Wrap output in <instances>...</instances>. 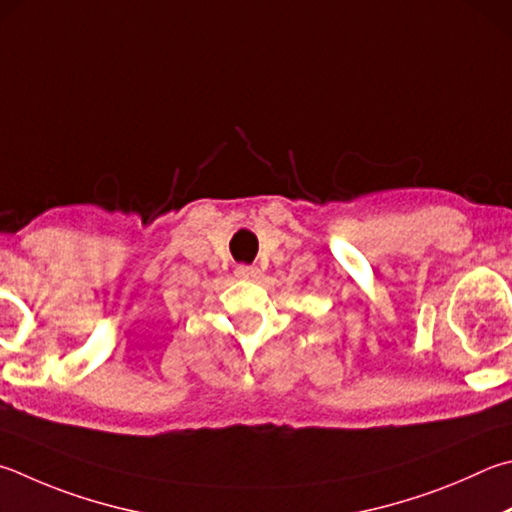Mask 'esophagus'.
Masks as SVG:
<instances>
[{
  "instance_id": "1",
  "label": "esophagus",
  "mask_w": 512,
  "mask_h": 512,
  "mask_svg": "<svg viewBox=\"0 0 512 512\" xmlns=\"http://www.w3.org/2000/svg\"><path fill=\"white\" fill-rule=\"evenodd\" d=\"M235 275L241 277V280H257L259 275H262V271H259L257 266H246V264H239L235 268Z\"/></svg>"
}]
</instances>
